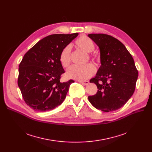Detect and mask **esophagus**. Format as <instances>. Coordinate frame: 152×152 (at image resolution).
<instances>
[{
  "instance_id": "34e87169",
  "label": "esophagus",
  "mask_w": 152,
  "mask_h": 152,
  "mask_svg": "<svg viewBox=\"0 0 152 152\" xmlns=\"http://www.w3.org/2000/svg\"><path fill=\"white\" fill-rule=\"evenodd\" d=\"M79 83H80L84 85H88L89 84V81H78Z\"/></svg>"
}]
</instances>
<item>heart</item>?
<instances>
[{
	"label": "heart",
	"instance_id": "obj_1",
	"mask_svg": "<svg viewBox=\"0 0 152 152\" xmlns=\"http://www.w3.org/2000/svg\"><path fill=\"white\" fill-rule=\"evenodd\" d=\"M75 45L87 53L92 52L95 49V44L92 40L86 36H82L77 39L75 41ZM94 59L97 60L98 58L94 57ZM59 60L63 67H67L71 63V50L69 47H65L61 50ZM95 71V67L91 63H87L83 66L74 65L68 69L66 76L69 79L83 81L92 76Z\"/></svg>",
	"mask_w": 152,
	"mask_h": 152
}]
</instances>
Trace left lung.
I'll use <instances>...</instances> for the list:
<instances>
[{
    "mask_svg": "<svg viewBox=\"0 0 152 152\" xmlns=\"http://www.w3.org/2000/svg\"><path fill=\"white\" fill-rule=\"evenodd\" d=\"M99 47L101 66L90 83L97 85V94L89 96L91 104L105 112L122 107L133 95L138 77L134 59L124 45L105 34H88Z\"/></svg>",
    "mask_w": 152,
    "mask_h": 152,
    "instance_id": "1",
    "label": "left lung"
}]
</instances>
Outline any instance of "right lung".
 Returning <instances> with one entry per match:
<instances>
[{
	"label": "right lung",
	"mask_w": 152,
	"mask_h": 152,
	"mask_svg": "<svg viewBox=\"0 0 152 152\" xmlns=\"http://www.w3.org/2000/svg\"><path fill=\"white\" fill-rule=\"evenodd\" d=\"M52 34L37 42L19 65L18 85L26 104L38 111L53 110L66 98L73 80L60 81L65 73L59 60L61 50L77 36Z\"/></svg>",
	"instance_id": "right-lung-1"
}]
</instances>
